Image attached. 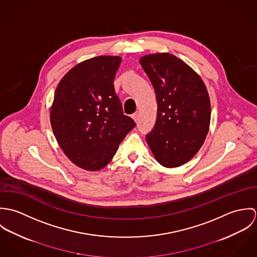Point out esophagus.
Instances as JSON below:
<instances>
[{"mask_svg": "<svg viewBox=\"0 0 257 257\" xmlns=\"http://www.w3.org/2000/svg\"><path fill=\"white\" fill-rule=\"evenodd\" d=\"M139 116H140V114H139V111H137V112H135L134 114H132V117L134 118V120H135L136 122L139 120Z\"/></svg>", "mask_w": 257, "mask_h": 257, "instance_id": "34e87169", "label": "esophagus"}]
</instances>
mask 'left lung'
Here are the masks:
<instances>
[{
  "mask_svg": "<svg viewBox=\"0 0 257 257\" xmlns=\"http://www.w3.org/2000/svg\"><path fill=\"white\" fill-rule=\"evenodd\" d=\"M140 63L156 94L157 118L147 143L166 168L191 160L210 128L211 102L207 87L194 69L170 53H151Z\"/></svg>",
  "mask_w": 257,
  "mask_h": 257,
  "instance_id": "1",
  "label": "left lung"
}]
</instances>
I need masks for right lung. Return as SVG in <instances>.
I'll use <instances>...</instances> for the list:
<instances>
[{
  "label": "right lung",
  "mask_w": 257,
  "mask_h": 257,
  "mask_svg": "<svg viewBox=\"0 0 257 257\" xmlns=\"http://www.w3.org/2000/svg\"><path fill=\"white\" fill-rule=\"evenodd\" d=\"M120 56L102 55L75 65L58 83L50 108L54 137L76 166L98 171L109 164L136 126L124 115L113 80Z\"/></svg>",
  "instance_id": "obj_1"
}]
</instances>
